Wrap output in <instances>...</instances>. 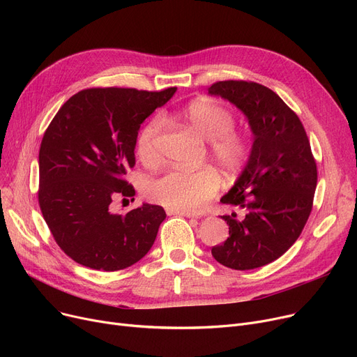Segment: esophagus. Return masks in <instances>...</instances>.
Wrapping results in <instances>:
<instances>
[{"mask_svg":"<svg viewBox=\"0 0 357 357\" xmlns=\"http://www.w3.org/2000/svg\"><path fill=\"white\" fill-rule=\"evenodd\" d=\"M166 213H167V215H183V217H188V218H191V217H198V214H194V213H188V211H178V210H166Z\"/></svg>","mask_w":357,"mask_h":357,"instance_id":"esophagus-1","label":"esophagus"}]
</instances>
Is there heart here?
Instances as JSON below:
<instances>
[{
	"label": "heart",
	"instance_id": "b5f03b06",
	"mask_svg": "<svg viewBox=\"0 0 357 357\" xmlns=\"http://www.w3.org/2000/svg\"><path fill=\"white\" fill-rule=\"evenodd\" d=\"M181 116L197 133L210 140V155L224 172L236 175L246 167L252 156V142L246 133L234 130L236 119L227 107L210 100H194L181 111ZM163 127L165 120L158 114L139 131L137 153L147 165H155L160 159L158 144ZM220 183V175L211 166L198 171L171 169L147 182L146 195L163 207L192 213L202 210L217 195Z\"/></svg>",
	"mask_w": 357,
	"mask_h": 357
}]
</instances>
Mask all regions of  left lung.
I'll use <instances>...</instances> for the list:
<instances>
[{
  "label": "left lung",
  "mask_w": 357,
  "mask_h": 357,
  "mask_svg": "<svg viewBox=\"0 0 357 357\" xmlns=\"http://www.w3.org/2000/svg\"><path fill=\"white\" fill-rule=\"evenodd\" d=\"M211 96L245 112L255 142L252 156L222 204L245 208V218L222 215L227 240L211 253L218 264L248 271L282 256L303 233L312 210L317 163L305 128L272 89L252 81H218Z\"/></svg>",
  "instance_id": "left-lung-1"
}]
</instances>
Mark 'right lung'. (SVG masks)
Instances as JSON below:
<instances>
[{
    "instance_id": "right-lung-1",
    "label": "right lung",
    "mask_w": 357,
    "mask_h": 357,
    "mask_svg": "<svg viewBox=\"0 0 357 357\" xmlns=\"http://www.w3.org/2000/svg\"><path fill=\"white\" fill-rule=\"evenodd\" d=\"M175 91L82 89L46 128L39 152V205L54 241L77 264L121 271L153 246L165 210L143 204L121 215L112 213L111 204L133 198V185L124 176L136 163L140 126Z\"/></svg>"
}]
</instances>
